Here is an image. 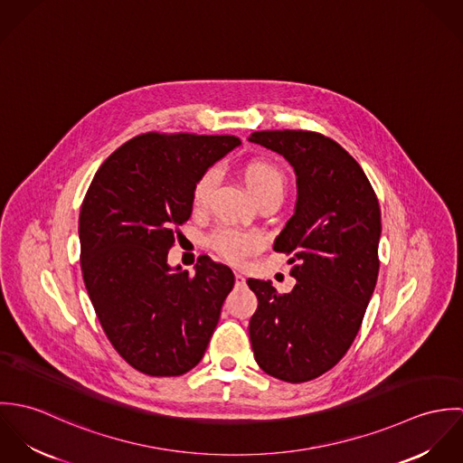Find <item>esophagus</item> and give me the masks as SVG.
Here are the masks:
<instances>
[{
	"label": "esophagus",
	"instance_id": "34e87169",
	"mask_svg": "<svg viewBox=\"0 0 463 463\" xmlns=\"http://www.w3.org/2000/svg\"><path fill=\"white\" fill-rule=\"evenodd\" d=\"M235 281L241 285V283H244L246 281V278H244V274L241 272V270H235Z\"/></svg>",
	"mask_w": 463,
	"mask_h": 463
}]
</instances>
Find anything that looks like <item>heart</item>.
<instances>
[{
  "label": "heart",
  "instance_id": "heart-1",
  "mask_svg": "<svg viewBox=\"0 0 463 463\" xmlns=\"http://www.w3.org/2000/svg\"><path fill=\"white\" fill-rule=\"evenodd\" d=\"M242 180L253 198H276L281 201L287 187L285 173L270 160L265 158H253L242 164L241 167ZM215 182L213 171H206L198 178L193 189V206L199 210L206 204L212 194ZM212 246L215 251L230 262H242L248 255L255 253L262 246V239L251 232H239V230H219L212 237Z\"/></svg>",
  "mask_w": 463,
  "mask_h": 463
}]
</instances>
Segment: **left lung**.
<instances>
[{"label": "left lung", "mask_w": 463, "mask_h": 463, "mask_svg": "<svg viewBox=\"0 0 463 463\" xmlns=\"http://www.w3.org/2000/svg\"><path fill=\"white\" fill-rule=\"evenodd\" d=\"M250 140L283 155L298 176L296 212L272 246L290 257L296 285L278 294L270 281L248 279L259 299L251 347L267 374L303 383L335 367L362 326L380 270V203L358 162L330 137L264 130Z\"/></svg>", "instance_id": "1"}]
</instances>
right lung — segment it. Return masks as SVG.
Segmentation results:
<instances>
[{
  "instance_id": "obj_1",
  "label": "right lung",
  "mask_w": 463,
  "mask_h": 463,
  "mask_svg": "<svg viewBox=\"0 0 463 463\" xmlns=\"http://www.w3.org/2000/svg\"><path fill=\"white\" fill-rule=\"evenodd\" d=\"M239 144L233 135H137L101 164L81 203L85 288L114 349L147 376L198 365L233 288L228 265L203 255L191 276L167 253L199 176Z\"/></svg>"
}]
</instances>
